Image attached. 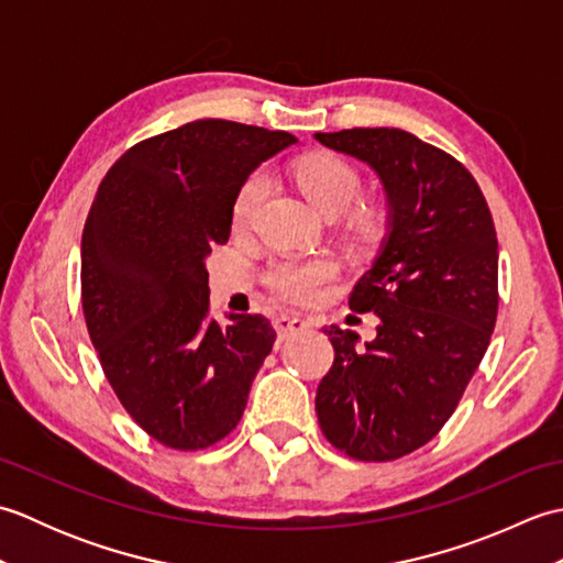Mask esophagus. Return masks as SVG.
<instances>
[{
	"label": "esophagus",
	"instance_id": "1",
	"mask_svg": "<svg viewBox=\"0 0 563 563\" xmlns=\"http://www.w3.org/2000/svg\"><path fill=\"white\" fill-rule=\"evenodd\" d=\"M275 331H278V336L285 339L288 333H297V331H305L309 327V321L302 319L300 314H280L278 319L273 321Z\"/></svg>",
	"mask_w": 563,
	"mask_h": 563
}]
</instances>
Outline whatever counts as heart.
Returning <instances> with one entry per match:
<instances>
[{
    "label": "heart",
    "instance_id": "1",
    "mask_svg": "<svg viewBox=\"0 0 563 563\" xmlns=\"http://www.w3.org/2000/svg\"><path fill=\"white\" fill-rule=\"evenodd\" d=\"M292 176L297 188L302 190V196L321 214H339L349 210L363 186L361 172L349 159L329 152L309 154L302 162H297ZM268 190L271 178L263 169L251 172L244 178L232 206L234 232H246L254 224ZM355 222L361 227H369L375 222V212L361 210L355 214ZM333 273H336V266L329 258H288L273 263L266 275V283L283 300L307 305L317 300L321 290H324V285L333 278Z\"/></svg>",
    "mask_w": 563,
    "mask_h": 563
}]
</instances>
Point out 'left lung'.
Instances as JSON below:
<instances>
[{
	"mask_svg": "<svg viewBox=\"0 0 563 563\" xmlns=\"http://www.w3.org/2000/svg\"><path fill=\"white\" fill-rule=\"evenodd\" d=\"M367 162L389 202L377 261L349 297L379 317L357 349L351 329H324L333 365L317 387V418L333 448L361 462L399 460L433 440L457 409L498 314V239L466 166L399 128L317 133Z\"/></svg>",
	"mask_w": 563,
	"mask_h": 563,
	"instance_id": "left-lung-1",
	"label": "left lung"
}]
</instances>
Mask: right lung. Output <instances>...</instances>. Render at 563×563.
Listing matches in <instances>:
<instances>
[{
  "label": "right lung",
  "instance_id": "1",
  "mask_svg": "<svg viewBox=\"0 0 563 563\" xmlns=\"http://www.w3.org/2000/svg\"><path fill=\"white\" fill-rule=\"evenodd\" d=\"M283 130L202 118L130 147L81 234V309L130 418L172 450H206L242 421L273 349L263 314L210 312L206 256L227 244L239 186L292 145Z\"/></svg>",
  "mask_w": 563,
  "mask_h": 563
}]
</instances>
